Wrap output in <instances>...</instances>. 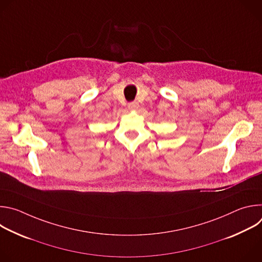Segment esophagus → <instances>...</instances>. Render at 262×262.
<instances>
[{
  "instance_id": "1",
  "label": "esophagus",
  "mask_w": 262,
  "mask_h": 262,
  "mask_svg": "<svg viewBox=\"0 0 262 262\" xmlns=\"http://www.w3.org/2000/svg\"><path fill=\"white\" fill-rule=\"evenodd\" d=\"M138 106H139V104H138L137 101H132V102L128 103V108L129 110H136V108H138Z\"/></svg>"
}]
</instances>
